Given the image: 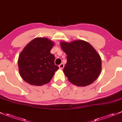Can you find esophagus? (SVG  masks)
<instances>
[{"label":"esophagus","instance_id":"obj_1","mask_svg":"<svg viewBox=\"0 0 122 122\" xmlns=\"http://www.w3.org/2000/svg\"><path fill=\"white\" fill-rule=\"evenodd\" d=\"M64 67V64L63 63H61V64L59 65V68L60 69H63Z\"/></svg>","mask_w":122,"mask_h":122}]
</instances>
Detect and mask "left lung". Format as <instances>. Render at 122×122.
<instances>
[{"label": "left lung", "mask_w": 122, "mask_h": 122, "mask_svg": "<svg viewBox=\"0 0 122 122\" xmlns=\"http://www.w3.org/2000/svg\"><path fill=\"white\" fill-rule=\"evenodd\" d=\"M60 46L67 55L63 72L70 83L85 87L96 80L102 71V60L92 45L78 39L61 41Z\"/></svg>", "instance_id": "left-lung-1"}]
</instances>
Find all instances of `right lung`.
I'll return each instance as SVG.
<instances>
[{
  "label": "right lung",
  "instance_id": "1",
  "mask_svg": "<svg viewBox=\"0 0 122 122\" xmlns=\"http://www.w3.org/2000/svg\"><path fill=\"white\" fill-rule=\"evenodd\" d=\"M54 42L47 38H34L24 47L18 58L20 76L33 86L48 83L59 67L55 65V56L50 52Z\"/></svg>",
  "mask_w": 122,
  "mask_h": 122
}]
</instances>
